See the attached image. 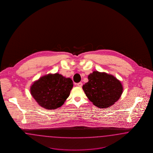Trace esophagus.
Instances as JSON below:
<instances>
[{
	"label": "esophagus",
	"mask_w": 153,
	"mask_h": 153,
	"mask_svg": "<svg viewBox=\"0 0 153 153\" xmlns=\"http://www.w3.org/2000/svg\"><path fill=\"white\" fill-rule=\"evenodd\" d=\"M77 85L78 87H81L82 86V83L81 82H79V83L77 84Z\"/></svg>",
	"instance_id": "obj_1"
}]
</instances>
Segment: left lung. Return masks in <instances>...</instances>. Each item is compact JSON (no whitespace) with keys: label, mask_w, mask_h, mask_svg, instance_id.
Wrapping results in <instances>:
<instances>
[{"label":"left lung","mask_w":153,"mask_h":153,"mask_svg":"<svg viewBox=\"0 0 153 153\" xmlns=\"http://www.w3.org/2000/svg\"><path fill=\"white\" fill-rule=\"evenodd\" d=\"M88 82L82 89L89 100L100 108H107L117 101L123 87L112 75L94 71L88 76Z\"/></svg>","instance_id":"left-lung-1"}]
</instances>
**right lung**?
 <instances>
[{"instance_id": "1", "label": "right lung", "mask_w": 153, "mask_h": 153, "mask_svg": "<svg viewBox=\"0 0 153 153\" xmlns=\"http://www.w3.org/2000/svg\"><path fill=\"white\" fill-rule=\"evenodd\" d=\"M73 81L61 74H48L34 82L31 94L38 104L44 108L54 109L60 107L70 95Z\"/></svg>"}]
</instances>
